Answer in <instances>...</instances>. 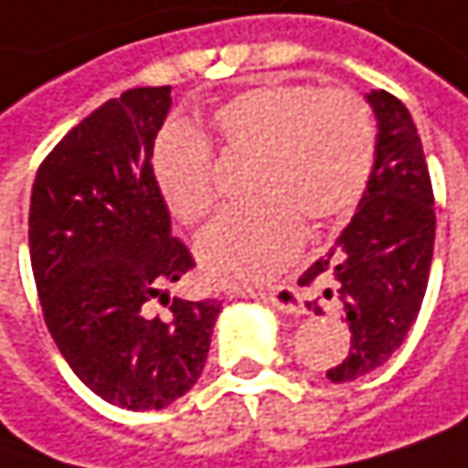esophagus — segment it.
I'll use <instances>...</instances> for the list:
<instances>
[{
    "mask_svg": "<svg viewBox=\"0 0 468 468\" xmlns=\"http://www.w3.org/2000/svg\"><path fill=\"white\" fill-rule=\"evenodd\" d=\"M254 296H260V299H264V302H272L275 307L286 310V313H291V315H304V313H307V310H304V304H302L299 291L293 289V286H275V289L261 291V293H254Z\"/></svg>",
    "mask_w": 468,
    "mask_h": 468,
    "instance_id": "obj_1",
    "label": "esophagus"
}]
</instances>
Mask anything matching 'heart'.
Returning <instances> with one entry per match:
<instances>
[{
    "label": "heart",
    "mask_w": 468,
    "mask_h": 468,
    "mask_svg": "<svg viewBox=\"0 0 468 468\" xmlns=\"http://www.w3.org/2000/svg\"><path fill=\"white\" fill-rule=\"evenodd\" d=\"M211 132L225 153L257 158L251 196L260 198L222 214L196 240L201 272L219 286H260L281 275L304 243V222L325 228L344 219L371 179V111L344 90L254 87L214 111ZM151 172L179 222L196 225L214 208L211 151L196 129H164Z\"/></svg>",
    "instance_id": "1"
}]
</instances>
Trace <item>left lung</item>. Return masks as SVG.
<instances>
[{
	"instance_id": "8db88e82",
	"label": "left lung",
	"mask_w": 468,
	"mask_h": 468,
	"mask_svg": "<svg viewBox=\"0 0 468 468\" xmlns=\"http://www.w3.org/2000/svg\"><path fill=\"white\" fill-rule=\"evenodd\" d=\"M366 100L378 126L368 187L331 251L299 281H334L352 331L349 355L325 373L334 384L376 371L408 339L434 251V196L416 124L384 90H371ZM313 313L323 315V307L313 304Z\"/></svg>"
}]
</instances>
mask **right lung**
<instances>
[{
	"label": "right lung",
	"mask_w": 468,
	"mask_h": 468,
	"mask_svg": "<svg viewBox=\"0 0 468 468\" xmlns=\"http://www.w3.org/2000/svg\"><path fill=\"white\" fill-rule=\"evenodd\" d=\"M172 87H137L102 102L44 158L31 190L28 251L44 323L97 398L161 410L187 395L207 363L222 302L172 299L193 267L172 235L151 172Z\"/></svg>",
	"instance_id": "add662e5"
}]
</instances>
